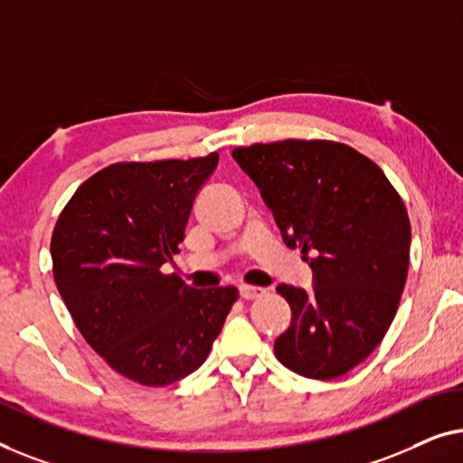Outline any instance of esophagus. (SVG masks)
I'll list each match as a JSON object with an SVG mask.
<instances>
[{
	"mask_svg": "<svg viewBox=\"0 0 463 463\" xmlns=\"http://www.w3.org/2000/svg\"><path fill=\"white\" fill-rule=\"evenodd\" d=\"M239 294L243 299H256V298H262L266 294V289L256 288V285H241Z\"/></svg>",
	"mask_w": 463,
	"mask_h": 463,
	"instance_id": "obj_1",
	"label": "esophagus"
}]
</instances>
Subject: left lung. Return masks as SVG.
Wrapping results in <instances>:
<instances>
[{
    "label": "left lung",
    "mask_w": 463,
    "mask_h": 463,
    "mask_svg": "<svg viewBox=\"0 0 463 463\" xmlns=\"http://www.w3.org/2000/svg\"><path fill=\"white\" fill-rule=\"evenodd\" d=\"M232 157L256 182L285 245L299 247L312 269L310 291L277 288L291 308L277 359L310 380L348 373L399 308L411 245L405 203L373 161L340 142L281 140L239 146Z\"/></svg>",
    "instance_id": "left-lung-1"
}]
</instances>
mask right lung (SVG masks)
Wrapping results in <instances>:
<instances>
[{
	"instance_id": "1",
	"label": "right lung",
	"mask_w": 463,
	"mask_h": 463,
	"mask_svg": "<svg viewBox=\"0 0 463 463\" xmlns=\"http://www.w3.org/2000/svg\"><path fill=\"white\" fill-rule=\"evenodd\" d=\"M218 153L115 164L77 188L52 232L54 281L77 329L117 373L167 386L199 369L237 288L194 289L172 262Z\"/></svg>"
}]
</instances>
